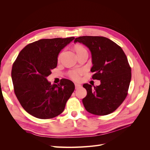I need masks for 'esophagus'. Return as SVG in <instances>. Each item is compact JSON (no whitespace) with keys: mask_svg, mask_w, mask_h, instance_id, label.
Returning a JSON list of instances; mask_svg holds the SVG:
<instances>
[{"mask_svg":"<svg viewBox=\"0 0 150 150\" xmlns=\"http://www.w3.org/2000/svg\"><path fill=\"white\" fill-rule=\"evenodd\" d=\"M81 84H77V83H76V84H75V88H76V89H79V88H81Z\"/></svg>","mask_w":150,"mask_h":150,"instance_id":"obj_1","label":"esophagus"}]
</instances>
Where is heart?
<instances>
[{
    "label": "heart",
    "mask_w": 150,
    "mask_h": 150,
    "mask_svg": "<svg viewBox=\"0 0 150 150\" xmlns=\"http://www.w3.org/2000/svg\"><path fill=\"white\" fill-rule=\"evenodd\" d=\"M86 51V49L81 46H78L76 47V51L77 53L78 52H82V51ZM61 56H62V53H61L58 56V61H60L61 58ZM83 71L81 70V69H79V70H74V71H71L69 72V76L71 77V78L74 79V80H76V81H78L79 79V78H80V75L83 73Z\"/></svg>",
    "instance_id": "b5f03b06"
}]
</instances>
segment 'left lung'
Listing matches in <instances>:
<instances>
[{"mask_svg": "<svg viewBox=\"0 0 150 150\" xmlns=\"http://www.w3.org/2000/svg\"><path fill=\"white\" fill-rule=\"evenodd\" d=\"M74 42L82 43L91 53L93 79L100 85L84 84L87 95L83 99L86 111L96 115L114 112L125 99L131 79V67L121 47L101 36H81Z\"/></svg>", "mask_w": 150, "mask_h": 150, "instance_id": "left-lung-1", "label": "left lung"}]
</instances>
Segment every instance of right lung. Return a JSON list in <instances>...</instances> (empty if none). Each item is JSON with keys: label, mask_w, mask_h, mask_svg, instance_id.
Returning a JSON list of instances; mask_svg holds the SVG:
<instances>
[{"label": "right lung", "mask_w": 150, "mask_h": 150, "mask_svg": "<svg viewBox=\"0 0 150 150\" xmlns=\"http://www.w3.org/2000/svg\"><path fill=\"white\" fill-rule=\"evenodd\" d=\"M74 37L44 39L22 50L13 62L11 76L16 96L29 114L39 119H50L64 111L74 91L71 81L62 79L59 84L47 79L57 65L61 50Z\"/></svg>", "instance_id": "obj_1"}]
</instances>
